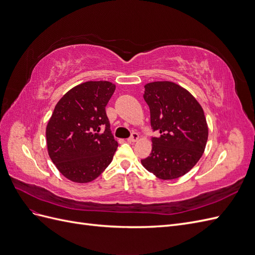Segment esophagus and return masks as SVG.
<instances>
[{"label":"esophagus","instance_id":"esophagus-1","mask_svg":"<svg viewBox=\"0 0 255 255\" xmlns=\"http://www.w3.org/2000/svg\"><path fill=\"white\" fill-rule=\"evenodd\" d=\"M138 138H139V135H138L137 133H133L132 136H130L129 138H128V142H135L138 140Z\"/></svg>","mask_w":255,"mask_h":255}]
</instances>
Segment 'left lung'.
I'll return each mask as SVG.
<instances>
[{
    "instance_id": "8db88e82",
    "label": "left lung",
    "mask_w": 255,
    "mask_h": 255,
    "mask_svg": "<svg viewBox=\"0 0 255 255\" xmlns=\"http://www.w3.org/2000/svg\"><path fill=\"white\" fill-rule=\"evenodd\" d=\"M152 137L150 156L142 166L160 180H174L186 174L201 158L208 137L203 109L189 91L172 82L144 85Z\"/></svg>"
}]
</instances>
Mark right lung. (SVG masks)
Instances as JSON below:
<instances>
[{"instance_id": "1", "label": "right lung", "mask_w": 255, "mask_h": 255, "mask_svg": "<svg viewBox=\"0 0 255 255\" xmlns=\"http://www.w3.org/2000/svg\"><path fill=\"white\" fill-rule=\"evenodd\" d=\"M115 89L107 81L82 83L64 95L54 109L45 130L48 152L68 180L89 183L112 163L118 142L105 106Z\"/></svg>"}]
</instances>
